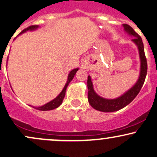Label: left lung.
<instances>
[{"instance_id":"1","label":"left lung","mask_w":157,"mask_h":157,"mask_svg":"<svg viewBox=\"0 0 157 157\" xmlns=\"http://www.w3.org/2000/svg\"><path fill=\"white\" fill-rule=\"evenodd\" d=\"M124 30L129 33L130 35L135 36L132 41L135 43L136 45L138 48L140 58V74L138 80L137 81L136 84L131 89L126 91L125 94H123L120 97L117 98L115 99H107L99 97L94 91L93 88V84H92L91 79L90 77H88V102L91 107L97 110L101 111V112H114V111L119 110V109L124 108L126 105L132 101L134 99L137 97V94H139L140 90H141L142 87L144 83L145 77L147 75V60L145 58V55L144 52V46L142 39L140 36L137 34L131 26L127 24H124Z\"/></svg>"}]
</instances>
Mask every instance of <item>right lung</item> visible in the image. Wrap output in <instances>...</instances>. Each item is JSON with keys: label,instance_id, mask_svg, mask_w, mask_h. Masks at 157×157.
Masks as SVG:
<instances>
[{"label": "right lung", "instance_id": "obj_1", "mask_svg": "<svg viewBox=\"0 0 157 157\" xmlns=\"http://www.w3.org/2000/svg\"><path fill=\"white\" fill-rule=\"evenodd\" d=\"M38 27H39L38 25H31V26H29V27L26 28L25 29H24L23 31L20 32V33H19V35L21 34V33H24V32L28 31V30H34V29H36V28H37ZM77 70H78V69H73V70H71L70 72H69V76H68L67 82L66 83L65 86H64V88H63V89L62 90V91L60 92V94L56 98V99L52 100V101H50V102L47 103L46 105H43V106L39 107H36V109H39V110L46 111V110H51V109H53L55 108H57V107H59L60 105L62 104V101H63V98H64V97H65L66 90H67V86H69V82H70L72 80V79L74 78V76L75 75V74H76ZM34 108H35V107H34Z\"/></svg>", "mask_w": 157, "mask_h": 157}]
</instances>
